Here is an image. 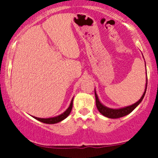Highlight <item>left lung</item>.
<instances>
[{"label": "left lung", "mask_w": 158, "mask_h": 158, "mask_svg": "<svg viewBox=\"0 0 158 158\" xmlns=\"http://www.w3.org/2000/svg\"><path fill=\"white\" fill-rule=\"evenodd\" d=\"M147 84H148V77L146 78L145 90H144V93H143L142 96L141 97V98H140L137 102L134 103L133 105H131V106H126V107L120 108V109H111V108L106 107V106H104V105L99 101V99H98V95L96 94V92H95V102H96L97 109H98V111H99L102 114H103V115L106 116V117L109 118H118L124 117V116L127 115V114H128L129 113L131 112V111H133V110L141 102V101H142L143 98H144V95H145L146 89H147Z\"/></svg>", "instance_id": "8db88e82"}]
</instances>
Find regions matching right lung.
Wrapping results in <instances>:
<instances>
[{
	"mask_svg": "<svg viewBox=\"0 0 158 158\" xmlns=\"http://www.w3.org/2000/svg\"><path fill=\"white\" fill-rule=\"evenodd\" d=\"M73 98L72 99L71 102H70L69 106L68 107V109L66 110L63 113H62L60 115H57L55 116V117H52V118H37V117H34L35 119L36 120L40 121V122H43V123H46V124H56V123H58V122H61V121L64 120L65 118L69 116V114L71 112L72 109H73Z\"/></svg>",
	"mask_w": 158,
	"mask_h": 158,
	"instance_id": "add662e5",
	"label": "right lung"
}]
</instances>
